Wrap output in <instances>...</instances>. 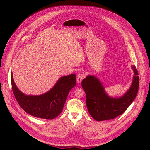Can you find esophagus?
Instances as JSON below:
<instances>
[{
    "label": "esophagus",
    "mask_w": 150,
    "mask_h": 150,
    "mask_svg": "<svg viewBox=\"0 0 150 150\" xmlns=\"http://www.w3.org/2000/svg\"><path fill=\"white\" fill-rule=\"evenodd\" d=\"M85 77V75L84 74L82 73H79L76 76V81L78 83H81L82 80L83 79V78Z\"/></svg>",
    "instance_id": "obj_1"
}]
</instances>
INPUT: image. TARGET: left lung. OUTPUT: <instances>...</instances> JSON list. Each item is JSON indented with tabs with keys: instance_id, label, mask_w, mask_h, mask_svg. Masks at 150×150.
I'll return each mask as SVG.
<instances>
[{
	"instance_id": "left-lung-1",
	"label": "left lung",
	"mask_w": 150,
	"mask_h": 150,
	"mask_svg": "<svg viewBox=\"0 0 150 150\" xmlns=\"http://www.w3.org/2000/svg\"><path fill=\"white\" fill-rule=\"evenodd\" d=\"M130 88L121 97L113 98L108 95L101 81L94 75H88L82 82L86 94V105L89 113L97 121L115 119L122 115L135 98L139 88V76L135 66Z\"/></svg>"
}]
</instances>
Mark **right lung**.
<instances>
[{
    "label": "right lung",
    "instance_id": "1",
    "mask_svg": "<svg viewBox=\"0 0 150 150\" xmlns=\"http://www.w3.org/2000/svg\"><path fill=\"white\" fill-rule=\"evenodd\" d=\"M12 91L19 105L27 113L36 117L53 119L62 112L70 90L76 83L75 74L62 76L47 93L38 96L26 95L15 85L11 75Z\"/></svg>",
    "mask_w": 150,
    "mask_h": 150
}]
</instances>
